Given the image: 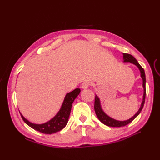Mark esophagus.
Wrapping results in <instances>:
<instances>
[{
    "label": "esophagus",
    "mask_w": 160,
    "mask_h": 160,
    "mask_svg": "<svg viewBox=\"0 0 160 160\" xmlns=\"http://www.w3.org/2000/svg\"><path fill=\"white\" fill-rule=\"evenodd\" d=\"M89 83L84 82V83L82 84V85H81V88H82V89H87L88 87H89Z\"/></svg>",
    "instance_id": "1"
}]
</instances>
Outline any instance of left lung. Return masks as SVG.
<instances>
[{
	"label": "left lung",
	"instance_id": "8db88e82",
	"mask_svg": "<svg viewBox=\"0 0 160 160\" xmlns=\"http://www.w3.org/2000/svg\"><path fill=\"white\" fill-rule=\"evenodd\" d=\"M123 62H130L131 64H133L134 65L136 66L139 70L140 71V76L142 79V87L144 89V93H143V98H142V101L140 105V107L139 108L138 112L135 113L133 116L129 118L128 120H124V121H120L115 120V119L108 116L107 114L103 111L102 108L101 107V102L99 97L97 95L95 96V104H94V109L96 114L97 115L98 118L99 120L103 123L104 124L108 126V127H124V126L127 125L128 124L131 123V122L136 118L138 115L140 113L142 108H143L144 104L145 102V97H146V76H145V72L143 68H142L140 64L138 63L137 60L132 56L131 54L128 53H123Z\"/></svg>",
	"mask_w": 160,
	"mask_h": 160
}]
</instances>
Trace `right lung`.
I'll list each match as a JSON object with an SVG mask.
<instances>
[{"instance_id":"1","label":"right lung","mask_w":160,"mask_h":160,"mask_svg":"<svg viewBox=\"0 0 160 160\" xmlns=\"http://www.w3.org/2000/svg\"><path fill=\"white\" fill-rule=\"evenodd\" d=\"M80 93L79 88L66 94L60 109L52 119L43 124H34L29 122L20 112L23 121L30 127L45 134L55 133L62 130L67 125L71 113V106L75 99Z\"/></svg>"}]
</instances>
